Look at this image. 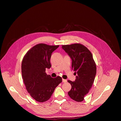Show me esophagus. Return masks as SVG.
<instances>
[{
	"label": "esophagus",
	"instance_id": "esophagus-1",
	"mask_svg": "<svg viewBox=\"0 0 121 121\" xmlns=\"http://www.w3.org/2000/svg\"><path fill=\"white\" fill-rule=\"evenodd\" d=\"M62 81H63V82H66L67 80L66 79H63V80H62Z\"/></svg>",
	"mask_w": 121,
	"mask_h": 121
}]
</instances>
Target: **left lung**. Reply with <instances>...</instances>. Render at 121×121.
Listing matches in <instances>:
<instances>
[{
  "mask_svg": "<svg viewBox=\"0 0 121 121\" xmlns=\"http://www.w3.org/2000/svg\"><path fill=\"white\" fill-rule=\"evenodd\" d=\"M62 48L72 60V69L76 79L68 80L72 88L68 92L71 99L81 102L92 87L96 75V65L90 51L82 44L63 45Z\"/></svg>",
  "mask_w": 121,
  "mask_h": 121,
  "instance_id": "8db88e82",
  "label": "left lung"
}]
</instances>
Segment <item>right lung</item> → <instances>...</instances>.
Returning a JSON list of instances; mask_svg holds the SVG:
<instances>
[{"mask_svg":"<svg viewBox=\"0 0 121 121\" xmlns=\"http://www.w3.org/2000/svg\"><path fill=\"white\" fill-rule=\"evenodd\" d=\"M59 45L37 44L26 53L22 62V76L28 93L38 102L50 99L55 88L62 82L60 76L51 77L46 69L51 67L52 53Z\"/></svg>","mask_w":121,"mask_h":121,"instance_id":"add662e5","label":"right lung"}]
</instances>
